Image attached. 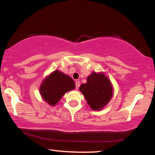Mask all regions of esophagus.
I'll return each instance as SVG.
<instances>
[{"label":"esophagus","mask_w":155,"mask_h":155,"mask_svg":"<svg viewBox=\"0 0 155 155\" xmlns=\"http://www.w3.org/2000/svg\"><path fill=\"white\" fill-rule=\"evenodd\" d=\"M76 89H79V86H80V82L79 81H76Z\"/></svg>","instance_id":"obj_1"}]
</instances>
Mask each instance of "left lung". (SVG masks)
Returning a JSON list of instances; mask_svg holds the SVG:
<instances>
[{
	"instance_id": "obj_1",
	"label": "left lung",
	"mask_w": 155,
	"mask_h": 155,
	"mask_svg": "<svg viewBox=\"0 0 155 155\" xmlns=\"http://www.w3.org/2000/svg\"><path fill=\"white\" fill-rule=\"evenodd\" d=\"M79 90L92 110L104 108L113 95L111 81L103 73H92L87 79V83L80 86Z\"/></svg>"
}]
</instances>
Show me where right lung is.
I'll return each instance as SVG.
<instances>
[{
    "instance_id": "1",
    "label": "right lung",
    "mask_w": 155,
    "mask_h": 155,
    "mask_svg": "<svg viewBox=\"0 0 155 155\" xmlns=\"http://www.w3.org/2000/svg\"><path fill=\"white\" fill-rule=\"evenodd\" d=\"M76 85L70 76L56 70L44 79L40 87L42 98L50 106H55L67 92L74 90Z\"/></svg>"
}]
</instances>
